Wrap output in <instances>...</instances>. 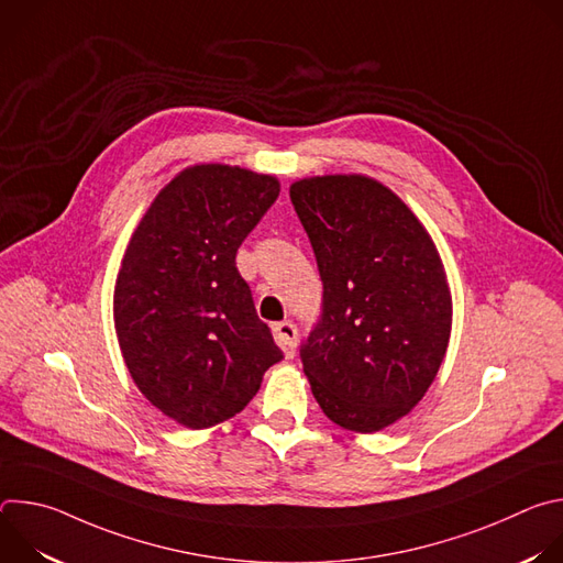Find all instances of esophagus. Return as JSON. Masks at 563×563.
Segmentation results:
<instances>
[{
  "instance_id": "obj_1",
  "label": "esophagus",
  "mask_w": 563,
  "mask_h": 563,
  "mask_svg": "<svg viewBox=\"0 0 563 563\" xmlns=\"http://www.w3.org/2000/svg\"><path fill=\"white\" fill-rule=\"evenodd\" d=\"M274 341L276 345L283 350V354L287 358H291L296 354V343H298V330L294 323H289V320H285V323H278L274 325Z\"/></svg>"
}]
</instances>
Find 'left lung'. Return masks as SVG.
Returning a JSON list of instances; mask_svg holds the SVG:
<instances>
[{"label": "left lung", "instance_id": "1", "mask_svg": "<svg viewBox=\"0 0 563 563\" xmlns=\"http://www.w3.org/2000/svg\"><path fill=\"white\" fill-rule=\"evenodd\" d=\"M294 209L323 280V313L300 350L320 410L372 434L412 412L452 332V294L432 235L363 174L291 183Z\"/></svg>", "mask_w": 563, "mask_h": 563}]
</instances>
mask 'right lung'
Masks as SVG:
<instances>
[{
    "mask_svg": "<svg viewBox=\"0 0 563 563\" xmlns=\"http://www.w3.org/2000/svg\"><path fill=\"white\" fill-rule=\"evenodd\" d=\"M280 194L276 176L183 169L137 222L113 289L126 369L153 408L189 428L243 412L283 358L235 252Z\"/></svg>",
    "mask_w": 563,
    "mask_h": 563,
    "instance_id": "1",
    "label": "right lung"
}]
</instances>
